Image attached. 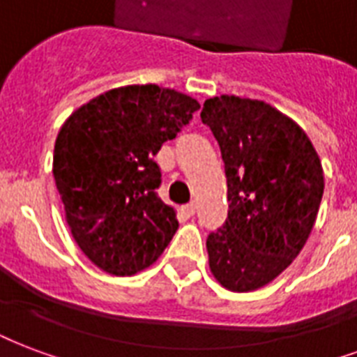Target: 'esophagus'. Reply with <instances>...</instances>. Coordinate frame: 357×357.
I'll use <instances>...</instances> for the list:
<instances>
[{
    "instance_id": "1",
    "label": "esophagus",
    "mask_w": 357,
    "mask_h": 357,
    "mask_svg": "<svg viewBox=\"0 0 357 357\" xmlns=\"http://www.w3.org/2000/svg\"><path fill=\"white\" fill-rule=\"evenodd\" d=\"M182 213L186 214V216H194V214H195V203H188V205H184V207H182Z\"/></svg>"
}]
</instances>
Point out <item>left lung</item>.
I'll list each match as a JSON object with an SVG mask.
<instances>
[{
    "instance_id": "1",
    "label": "left lung",
    "mask_w": 357,
    "mask_h": 357,
    "mask_svg": "<svg viewBox=\"0 0 357 357\" xmlns=\"http://www.w3.org/2000/svg\"><path fill=\"white\" fill-rule=\"evenodd\" d=\"M201 120L226 165L227 220L208 235V267L229 291L273 282L299 256L314 227L324 169L307 133L265 101L220 96Z\"/></svg>"
}]
</instances>
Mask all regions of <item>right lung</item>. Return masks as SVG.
I'll return each instance as SVG.
<instances>
[{"label": "right lung", "mask_w": 357, "mask_h": 357, "mask_svg": "<svg viewBox=\"0 0 357 357\" xmlns=\"http://www.w3.org/2000/svg\"><path fill=\"white\" fill-rule=\"evenodd\" d=\"M199 103L156 84L112 88L79 107L54 144L56 188L75 243L93 265L131 277L154 264L178 227L156 194L154 156Z\"/></svg>", "instance_id": "right-lung-1"}]
</instances>
